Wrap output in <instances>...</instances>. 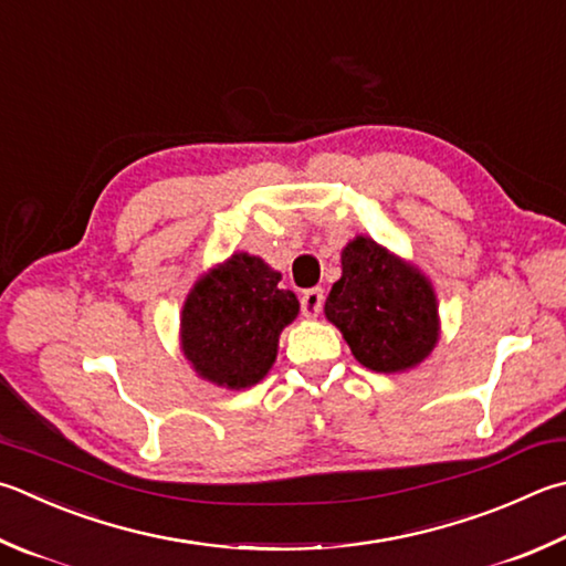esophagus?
I'll return each instance as SVG.
<instances>
[{
	"mask_svg": "<svg viewBox=\"0 0 566 566\" xmlns=\"http://www.w3.org/2000/svg\"><path fill=\"white\" fill-rule=\"evenodd\" d=\"M322 304H324V292L318 290V286L316 290H306L302 294V314L306 318H316L318 312H322Z\"/></svg>",
	"mask_w": 566,
	"mask_h": 566,
	"instance_id": "1",
	"label": "esophagus"
}]
</instances>
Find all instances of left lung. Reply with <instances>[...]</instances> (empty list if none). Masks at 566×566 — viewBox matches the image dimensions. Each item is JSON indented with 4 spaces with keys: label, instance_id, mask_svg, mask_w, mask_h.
I'll return each instance as SVG.
<instances>
[{
    "label": "left lung",
    "instance_id": "1",
    "mask_svg": "<svg viewBox=\"0 0 566 566\" xmlns=\"http://www.w3.org/2000/svg\"><path fill=\"white\" fill-rule=\"evenodd\" d=\"M324 316L368 371L403 374L426 361L440 338L438 294L413 262L356 234L342 250V280Z\"/></svg>",
    "mask_w": 566,
    "mask_h": 566
}]
</instances>
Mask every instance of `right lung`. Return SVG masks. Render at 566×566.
<instances>
[{"label": "right lung", "instance_id": "1", "mask_svg": "<svg viewBox=\"0 0 566 566\" xmlns=\"http://www.w3.org/2000/svg\"><path fill=\"white\" fill-rule=\"evenodd\" d=\"M262 256L234 252L198 276L182 302L180 352L195 376L244 390L270 374L300 300Z\"/></svg>", "mask_w": 566, "mask_h": 566}]
</instances>
